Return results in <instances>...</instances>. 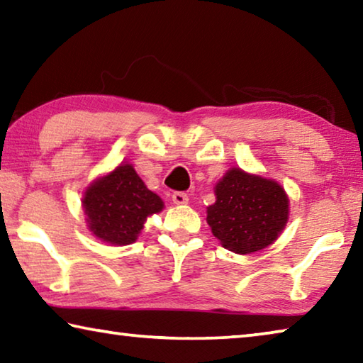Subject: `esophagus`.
<instances>
[{
  "label": "esophagus",
  "instance_id": "obj_1",
  "mask_svg": "<svg viewBox=\"0 0 363 363\" xmlns=\"http://www.w3.org/2000/svg\"><path fill=\"white\" fill-rule=\"evenodd\" d=\"M173 203L174 205H187L189 203V196L184 192H174L173 194Z\"/></svg>",
  "mask_w": 363,
  "mask_h": 363
}]
</instances>
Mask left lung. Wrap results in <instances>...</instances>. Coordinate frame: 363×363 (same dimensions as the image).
<instances>
[{"instance_id":"obj_1","label":"left lung","mask_w":363,"mask_h":363,"mask_svg":"<svg viewBox=\"0 0 363 363\" xmlns=\"http://www.w3.org/2000/svg\"><path fill=\"white\" fill-rule=\"evenodd\" d=\"M216 201L206 223L225 250L251 255L267 248L284 232L290 199L277 181L230 168L214 186Z\"/></svg>"}]
</instances>
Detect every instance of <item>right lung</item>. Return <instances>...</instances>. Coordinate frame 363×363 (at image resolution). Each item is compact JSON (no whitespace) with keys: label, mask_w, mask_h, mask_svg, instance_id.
<instances>
[{"label":"right lung","mask_w":363,"mask_h":363,"mask_svg":"<svg viewBox=\"0 0 363 363\" xmlns=\"http://www.w3.org/2000/svg\"><path fill=\"white\" fill-rule=\"evenodd\" d=\"M163 208V200L147 189L130 163H121L110 173L96 177L83 194L89 232L115 247L136 242L147 218Z\"/></svg>","instance_id":"right-lung-1"}]
</instances>
